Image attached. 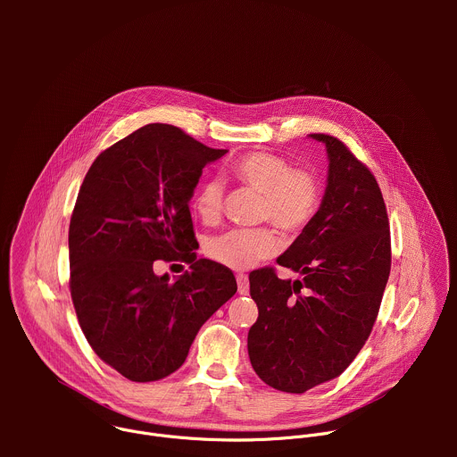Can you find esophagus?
<instances>
[{"mask_svg":"<svg viewBox=\"0 0 457 457\" xmlns=\"http://www.w3.org/2000/svg\"><path fill=\"white\" fill-rule=\"evenodd\" d=\"M237 284H238V293L247 295L249 293V280L245 275H237Z\"/></svg>","mask_w":457,"mask_h":457,"instance_id":"esophagus-1","label":"esophagus"}]
</instances>
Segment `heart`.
Returning <instances> with one entry per match:
<instances>
[{
	"label": "heart",
	"instance_id": "heart-1",
	"mask_svg": "<svg viewBox=\"0 0 457 457\" xmlns=\"http://www.w3.org/2000/svg\"><path fill=\"white\" fill-rule=\"evenodd\" d=\"M231 177L260 193V220L273 222L280 231L296 235L314 219L321 203L320 180L307 170H293L291 164L273 154L254 152L240 157ZM224 210V184L220 179L204 180L193 197V212L204 224H215ZM280 247L271 228L228 229L212 237L206 253L213 262L244 271L271 258Z\"/></svg>",
	"mask_w": 457,
	"mask_h": 457
}]
</instances>
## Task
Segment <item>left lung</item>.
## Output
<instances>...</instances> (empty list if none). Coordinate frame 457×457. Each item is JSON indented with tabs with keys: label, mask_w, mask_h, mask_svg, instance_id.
Instances as JSON below:
<instances>
[{
	"label": "left lung",
	"mask_w": 457,
	"mask_h": 457,
	"mask_svg": "<svg viewBox=\"0 0 457 457\" xmlns=\"http://www.w3.org/2000/svg\"><path fill=\"white\" fill-rule=\"evenodd\" d=\"M328 148V187L312 222L277 258L300 273H249L258 305L247 353L258 378L282 393L340 376L365 345L390 273L386 208L370 170L337 137L311 134Z\"/></svg>",
	"instance_id": "obj_1"
}]
</instances>
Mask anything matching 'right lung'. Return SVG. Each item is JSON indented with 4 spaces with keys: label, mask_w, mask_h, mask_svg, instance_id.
<instances>
[{
    "label": "right lung",
    "mask_w": 457,
    "mask_h": 457,
    "mask_svg": "<svg viewBox=\"0 0 457 457\" xmlns=\"http://www.w3.org/2000/svg\"><path fill=\"white\" fill-rule=\"evenodd\" d=\"M226 150L180 128L146 124L99 154L69 229L71 295L94 353L124 378L175 372L203 323L237 293L233 273L197 258L189 199L208 162ZM186 262L175 283L156 264Z\"/></svg>",
    "instance_id": "obj_1"
}]
</instances>
